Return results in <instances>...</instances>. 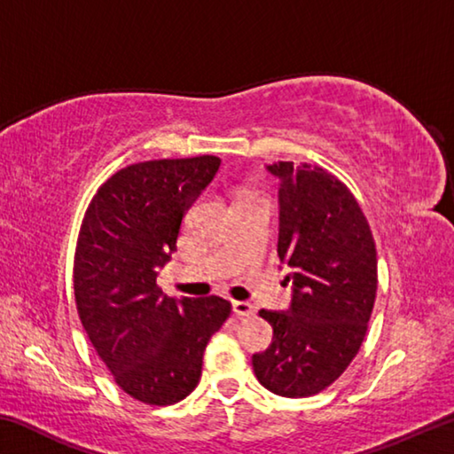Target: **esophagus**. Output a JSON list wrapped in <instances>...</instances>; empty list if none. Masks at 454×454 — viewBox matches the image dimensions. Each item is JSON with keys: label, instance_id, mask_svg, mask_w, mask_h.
Here are the masks:
<instances>
[{"label": "esophagus", "instance_id": "obj_1", "mask_svg": "<svg viewBox=\"0 0 454 454\" xmlns=\"http://www.w3.org/2000/svg\"><path fill=\"white\" fill-rule=\"evenodd\" d=\"M232 312L236 314V317H252V314L256 312V309L246 301H234L232 302Z\"/></svg>", "mask_w": 454, "mask_h": 454}]
</instances>
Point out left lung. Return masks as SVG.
<instances>
[{
  "instance_id": "left-lung-1",
  "label": "left lung",
  "mask_w": 454,
  "mask_h": 454,
  "mask_svg": "<svg viewBox=\"0 0 454 454\" xmlns=\"http://www.w3.org/2000/svg\"><path fill=\"white\" fill-rule=\"evenodd\" d=\"M278 178V256L290 266L288 310H260L272 344L252 355L274 395L312 396L340 376L364 340L376 298V248L356 198L325 168L266 166Z\"/></svg>"
}]
</instances>
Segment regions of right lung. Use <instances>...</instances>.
I'll use <instances>...</instances> for the list:
<instances>
[{"label":"right lung","mask_w":454,"mask_h":454,"mask_svg":"<svg viewBox=\"0 0 454 454\" xmlns=\"http://www.w3.org/2000/svg\"><path fill=\"white\" fill-rule=\"evenodd\" d=\"M220 158L152 160L114 174L91 200L74 258L82 326L118 387L145 404H174L196 388L206 344L230 317L220 296L168 298L160 268Z\"/></svg>","instance_id":"1"}]
</instances>
